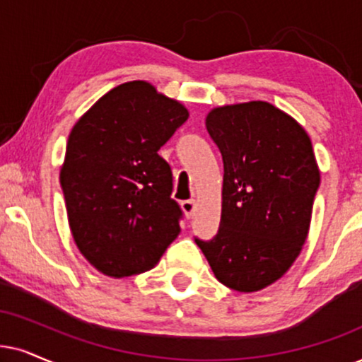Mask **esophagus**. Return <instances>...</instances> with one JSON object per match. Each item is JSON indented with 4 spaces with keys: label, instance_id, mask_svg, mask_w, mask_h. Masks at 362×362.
<instances>
[{
    "label": "esophagus",
    "instance_id": "1",
    "mask_svg": "<svg viewBox=\"0 0 362 362\" xmlns=\"http://www.w3.org/2000/svg\"><path fill=\"white\" fill-rule=\"evenodd\" d=\"M182 210H184V214L190 218L195 210V200H184V202H182Z\"/></svg>",
    "mask_w": 362,
    "mask_h": 362
}]
</instances>
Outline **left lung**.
<instances>
[{
	"label": "left lung",
	"instance_id": "left-lung-1",
	"mask_svg": "<svg viewBox=\"0 0 362 362\" xmlns=\"http://www.w3.org/2000/svg\"><path fill=\"white\" fill-rule=\"evenodd\" d=\"M209 135L223 160L221 228L195 239L218 282L265 289L291 269L308 239L321 173L308 132L267 102L212 108Z\"/></svg>",
	"mask_w": 362,
	"mask_h": 362
}]
</instances>
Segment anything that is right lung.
Instances as JSON below:
<instances>
[{
  "instance_id": "1",
  "label": "right lung",
  "mask_w": 362,
  "mask_h": 362,
  "mask_svg": "<svg viewBox=\"0 0 362 362\" xmlns=\"http://www.w3.org/2000/svg\"><path fill=\"white\" fill-rule=\"evenodd\" d=\"M189 118L177 100L135 80L105 93L71 128L59 170L81 255L108 277L155 267L180 234L162 145Z\"/></svg>"
}]
</instances>
